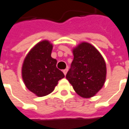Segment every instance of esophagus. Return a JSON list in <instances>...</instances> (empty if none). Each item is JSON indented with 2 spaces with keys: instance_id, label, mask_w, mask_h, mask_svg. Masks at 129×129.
Wrapping results in <instances>:
<instances>
[{
  "instance_id": "obj_1",
  "label": "esophagus",
  "mask_w": 129,
  "mask_h": 129,
  "mask_svg": "<svg viewBox=\"0 0 129 129\" xmlns=\"http://www.w3.org/2000/svg\"><path fill=\"white\" fill-rule=\"evenodd\" d=\"M68 70V68H66V69H64V70H63V73H64L65 75H66V73H67Z\"/></svg>"
}]
</instances>
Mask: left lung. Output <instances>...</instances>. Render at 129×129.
I'll list each match as a JSON object with an SVG mask.
<instances>
[{
    "label": "left lung",
    "instance_id": "obj_1",
    "mask_svg": "<svg viewBox=\"0 0 129 129\" xmlns=\"http://www.w3.org/2000/svg\"><path fill=\"white\" fill-rule=\"evenodd\" d=\"M73 54V61L66 79L79 96L91 98L105 84L107 73L105 60L94 46L86 42L74 47Z\"/></svg>",
    "mask_w": 129,
    "mask_h": 129
}]
</instances>
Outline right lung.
<instances>
[{
    "mask_svg": "<svg viewBox=\"0 0 129 129\" xmlns=\"http://www.w3.org/2000/svg\"><path fill=\"white\" fill-rule=\"evenodd\" d=\"M52 49L49 40L40 41L28 52L22 64L21 77L24 84L38 97L51 93L58 80L65 77L56 68L57 61L51 56Z\"/></svg>",
    "mask_w": 129,
    "mask_h": 129,
    "instance_id": "obj_1",
    "label": "right lung"
}]
</instances>
